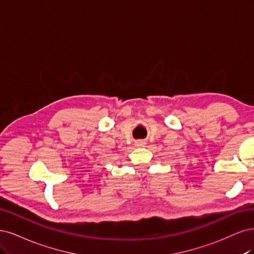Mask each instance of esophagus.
<instances>
[{"mask_svg": "<svg viewBox=\"0 0 254 254\" xmlns=\"http://www.w3.org/2000/svg\"><path fill=\"white\" fill-rule=\"evenodd\" d=\"M135 144H136V146H144L145 145V141H143V140H137L135 142Z\"/></svg>", "mask_w": 254, "mask_h": 254, "instance_id": "1", "label": "esophagus"}]
</instances>
